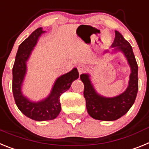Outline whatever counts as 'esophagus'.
Masks as SVG:
<instances>
[{
  "mask_svg": "<svg viewBox=\"0 0 149 149\" xmlns=\"http://www.w3.org/2000/svg\"><path fill=\"white\" fill-rule=\"evenodd\" d=\"M77 68H78V71H79V74L84 73V72L86 70V67H85L84 65H79Z\"/></svg>",
  "mask_w": 149,
  "mask_h": 149,
  "instance_id": "34e87169",
  "label": "esophagus"
}]
</instances>
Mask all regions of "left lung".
<instances>
[{
	"instance_id": "8db88e82",
	"label": "left lung",
	"mask_w": 149,
	"mask_h": 149,
	"mask_svg": "<svg viewBox=\"0 0 149 149\" xmlns=\"http://www.w3.org/2000/svg\"><path fill=\"white\" fill-rule=\"evenodd\" d=\"M111 47L115 48V52H121L125 55L130 67L128 86L124 92L114 97H103L95 91L89 74L80 75V79L84 84L88 113L94 119L107 121L118 119L128 112L135 102L138 91V65L130 44L116 31V37Z\"/></svg>"
}]
</instances>
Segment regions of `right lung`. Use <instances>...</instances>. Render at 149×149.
Segmentation results:
<instances>
[{"instance_id": "add662e5", "label": "right lung", "mask_w": 149, "mask_h": 149, "mask_svg": "<svg viewBox=\"0 0 149 149\" xmlns=\"http://www.w3.org/2000/svg\"><path fill=\"white\" fill-rule=\"evenodd\" d=\"M42 28L36 29L19 45L13 67V93L15 104L19 110L29 118L37 121L52 120L58 116L61 109L60 97L70 88L72 82L79 78L77 68L62 75L55 80L49 95L39 102L31 101L22 91L23 81L27 71V61L39 37L45 33Z\"/></svg>"}]
</instances>
